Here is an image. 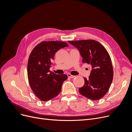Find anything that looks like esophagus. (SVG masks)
Returning <instances> with one entry per match:
<instances>
[{"mask_svg": "<svg viewBox=\"0 0 132 132\" xmlns=\"http://www.w3.org/2000/svg\"><path fill=\"white\" fill-rule=\"evenodd\" d=\"M67 75H68V78H71V79H72V78H74L75 77V76H74V75H71L70 74H67Z\"/></svg>", "mask_w": 132, "mask_h": 132, "instance_id": "esophagus-1", "label": "esophagus"}]
</instances>
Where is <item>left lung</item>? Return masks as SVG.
<instances>
[{
	"instance_id": "8db88e82",
	"label": "left lung",
	"mask_w": 132,
	"mask_h": 132,
	"mask_svg": "<svg viewBox=\"0 0 132 132\" xmlns=\"http://www.w3.org/2000/svg\"><path fill=\"white\" fill-rule=\"evenodd\" d=\"M68 42L79 50L82 62L92 68L89 78H84L85 84L79 88L80 94L98 100L107 93L113 80V67L109 53L101 43L93 39Z\"/></svg>"
}]
</instances>
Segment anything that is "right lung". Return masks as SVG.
Wrapping results in <instances>:
<instances>
[{
	"label": "right lung",
	"instance_id": "add662e5",
	"mask_svg": "<svg viewBox=\"0 0 132 132\" xmlns=\"http://www.w3.org/2000/svg\"><path fill=\"white\" fill-rule=\"evenodd\" d=\"M68 45L64 42L44 41L32 51L27 64V76L31 89L41 101L55 97L60 93L66 74L51 72L50 68L55 53Z\"/></svg>",
	"mask_w": 132,
	"mask_h": 132
}]
</instances>
